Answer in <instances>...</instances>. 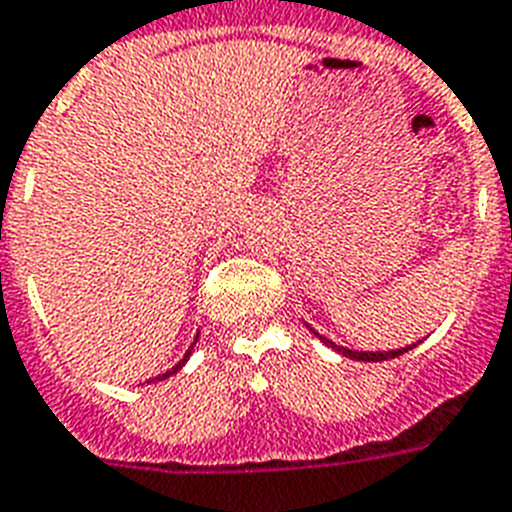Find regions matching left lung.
I'll return each instance as SVG.
<instances>
[{"label":"left lung","instance_id":"8db88e82","mask_svg":"<svg viewBox=\"0 0 512 512\" xmlns=\"http://www.w3.org/2000/svg\"><path fill=\"white\" fill-rule=\"evenodd\" d=\"M320 339H323V342L326 344H331L326 339V336H320ZM331 347H336V344H331ZM411 350V347H403V350H392V352H352V350H344V347H339V352H342V355H347V358H355V360H371V363H374V360H387V358H398V355H403V352H408Z\"/></svg>","mask_w":512,"mask_h":512}]
</instances>
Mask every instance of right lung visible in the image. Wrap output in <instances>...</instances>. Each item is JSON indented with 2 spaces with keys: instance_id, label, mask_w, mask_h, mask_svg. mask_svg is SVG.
<instances>
[{
  "instance_id": "obj_1",
  "label": "right lung",
  "mask_w": 512,
  "mask_h": 512,
  "mask_svg": "<svg viewBox=\"0 0 512 512\" xmlns=\"http://www.w3.org/2000/svg\"><path fill=\"white\" fill-rule=\"evenodd\" d=\"M186 358H189V355H186ZM186 358H184V360H181V363H178V366H176V368H173V371H168V374H162V379H165V376H170V374H176L178 368H181V366H184V363H186Z\"/></svg>"
}]
</instances>
